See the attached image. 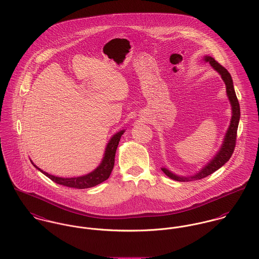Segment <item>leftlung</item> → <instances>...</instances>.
I'll return each instance as SVG.
<instances>
[{
    "label": "left lung",
    "mask_w": 259,
    "mask_h": 259,
    "mask_svg": "<svg viewBox=\"0 0 259 259\" xmlns=\"http://www.w3.org/2000/svg\"><path fill=\"white\" fill-rule=\"evenodd\" d=\"M203 60L205 62H209V64L213 67L214 70H217L221 74L223 80L225 81L226 87H227V94H228L230 105H231L232 116H231V120H230V127L226 133L224 142L222 144L220 151L211 159V161H209V163H207L202 169L200 170V172H196L195 175H192L189 177H182V176H178V175L174 174L166 168H162V171L165 172L169 178H171L175 181H179V182H189V181L201 180L202 178H205V177L209 176L210 174L215 172L230 160V157L234 151V147H235L236 133H237L238 122H239V118H240V108H239V103H238V100H237V97H236V94H235V91L233 88L232 78L230 76V72L223 65H221L218 61H215L214 58L205 56L203 58Z\"/></svg>",
    "instance_id": "8db88e82"
}]
</instances>
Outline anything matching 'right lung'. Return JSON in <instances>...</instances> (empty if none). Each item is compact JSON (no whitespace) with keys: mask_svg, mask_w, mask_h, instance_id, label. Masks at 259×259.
<instances>
[{"mask_svg":"<svg viewBox=\"0 0 259 259\" xmlns=\"http://www.w3.org/2000/svg\"><path fill=\"white\" fill-rule=\"evenodd\" d=\"M124 132L125 131L122 130V131L116 133L115 135H113L111 137V139L109 140V142L106 146L104 157H103L100 165L94 171H92V172H89L87 175H84V176L74 177V178L56 177V176L51 175L49 172H44L42 170H40L35 165H33V166L58 185H62V186L69 187V188H74V189H87V188L94 187V186L99 185L100 183L106 181L109 178L110 174L113 170V167H114L116 149L118 147L120 138H121V136L123 135ZM31 164H33V163L31 162Z\"/></svg>","mask_w":259,"mask_h":259,"instance_id":"1","label":"right lung"}]
</instances>
